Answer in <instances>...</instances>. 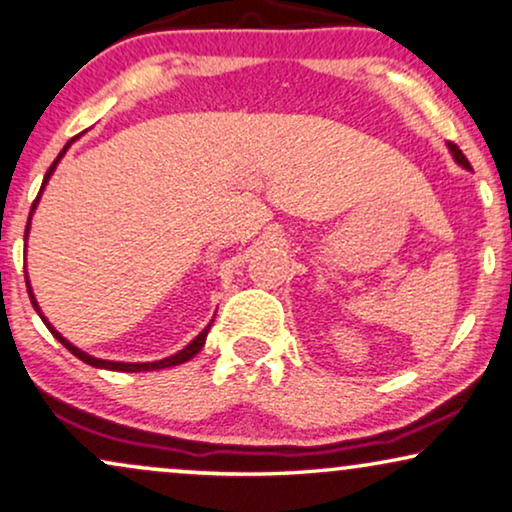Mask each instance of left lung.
<instances>
[{"label":"left lung","mask_w":512,"mask_h":512,"mask_svg":"<svg viewBox=\"0 0 512 512\" xmlns=\"http://www.w3.org/2000/svg\"><path fill=\"white\" fill-rule=\"evenodd\" d=\"M446 146H449V151H451V155H454V160H456V163H458V165H461V167H465V170H472V167H470V163H468V158H465V155H463V151H461V148H458L456 144H451V141H449V144H446Z\"/></svg>","instance_id":"8db88e82"}]
</instances>
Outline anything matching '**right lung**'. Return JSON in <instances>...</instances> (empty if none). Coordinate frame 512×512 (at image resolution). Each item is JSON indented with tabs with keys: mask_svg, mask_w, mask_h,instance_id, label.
<instances>
[{
	"mask_svg": "<svg viewBox=\"0 0 512 512\" xmlns=\"http://www.w3.org/2000/svg\"><path fill=\"white\" fill-rule=\"evenodd\" d=\"M75 141V139H73ZM73 141H68L66 146H63V151L58 153V158L54 160V163H51V167L47 170V174H44V181H42V189H40V193H37V198H35V203H32V210H30V217H32V212H35V208H37V203H40V196H42V191H44V186H47V181H49V177L51 174H54V170H56V165H58V160L63 158V153L68 151L70 148V144H73ZM28 231H30V219H28V226H25V238H28ZM25 286H28V295H30V302H32V307H35V312L40 314V319L44 321V326L49 328L51 331V335H54V338L61 342L63 347L68 349V352H73L77 359L80 361H84V364H89V366H94V368H108V371H122V373H139V371H158V368H170V366H179V364H184V361H189V359H193L196 357V354L200 352V349H203V345H205V338H208V333H210V326H212V321L208 323V326L203 328V333L198 335L196 340H191L189 345H186L184 349H181V352H177V354H172V357H167V359H160V361H146V364H125V361H106V359H96V357H92V354H87V352H82V349H77L75 345H70V342L63 338L61 333L58 331H54V326H51V323L47 321V316H44L42 312H40V304H37V300H35V295H32V288H30V281H28V271H25Z\"/></svg>",
	"mask_w": 512,
	"mask_h": 512,
	"instance_id": "obj_1",
	"label": "right lung"
}]
</instances>
